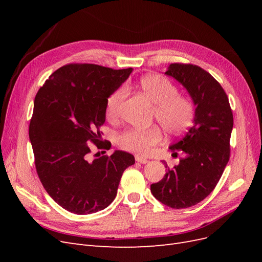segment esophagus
Here are the masks:
<instances>
[{
	"label": "esophagus",
	"mask_w": 262,
	"mask_h": 262,
	"mask_svg": "<svg viewBox=\"0 0 262 262\" xmlns=\"http://www.w3.org/2000/svg\"><path fill=\"white\" fill-rule=\"evenodd\" d=\"M136 161H137L138 163H141V164H146V163H148L147 158H145V157H143V156H141V155H136Z\"/></svg>",
	"instance_id": "esophagus-1"
}]
</instances>
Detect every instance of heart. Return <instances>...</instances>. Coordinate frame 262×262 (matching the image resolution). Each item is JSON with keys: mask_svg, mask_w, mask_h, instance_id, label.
Listing matches in <instances>:
<instances>
[{"mask_svg": "<svg viewBox=\"0 0 262 262\" xmlns=\"http://www.w3.org/2000/svg\"><path fill=\"white\" fill-rule=\"evenodd\" d=\"M145 96L155 106V118L169 134L184 132L191 123L194 110L191 100L178 96L176 86L167 78L160 75H147L140 82ZM128 94L125 86H120L109 95L106 101L108 118L115 119L121 112L123 101ZM162 141V132L157 126L148 129H130L121 133L118 143L123 149L139 155H148Z\"/></svg>", "mask_w": 262, "mask_h": 262, "instance_id": "b5f03b06", "label": "heart"}]
</instances>
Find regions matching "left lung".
I'll use <instances>...</instances> for the list:
<instances>
[{
	"label": "left lung",
	"mask_w": 262,
	"mask_h": 262,
	"mask_svg": "<svg viewBox=\"0 0 262 262\" xmlns=\"http://www.w3.org/2000/svg\"><path fill=\"white\" fill-rule=\"evenodd\" d=\"M188 92L195 107L192 125L169 149L186 155L150 185V192L172 209H186L205 199L215 188L229 160L233 113L227 95L207 71L172 63L165 72ZM167 167V165H166Z\"/></svg>",
	"instance_id": "1"
}]
</instances>
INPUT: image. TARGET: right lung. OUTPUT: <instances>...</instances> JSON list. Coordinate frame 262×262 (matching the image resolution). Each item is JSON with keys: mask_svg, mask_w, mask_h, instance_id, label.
Here are the masks:
<instances>
[{"mask_svg": "<svg viewBox=\"0 0 262 262\" xmlns=\"http://www.w3.org/2000/svg\"><path fill=\"white\" fill-rule=\"evenodd\" d=\"M132 70L68 64L53 72L36 95L29 140L37 173L46 191L69 212L106 209L115 200L123 171L136 162L124 150L89 160L91 142L98 148L112 146L107 141L100 143L106 101Z\"/></svg>", "mask_w": 262, "mask_h": 262, "instance_id": "right-lung-1", "label": "right lung"}]
</instances>
